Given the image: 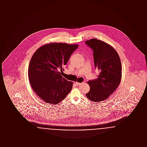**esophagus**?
I'll return each instance as SVG.
<instances>
[{
	"mask_svg": "<svg viewBox=\"0 0 147 147\" xmlns=\"http://www.w3.org/2000/svg\"><path fill=\"white\" fill-rule=\"evenodd\" d=\"M82 84V83H78V82H76V84L77 85H81Z\"/></svg>",
	"mask_w": 147,
	"mask_h": 147,
	"instance_id": "34e87169",
	"label": "esophagus"
}]
</instances>
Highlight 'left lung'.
<instances>
[{"instance_id": "obj_1", "label": "left lung", "mask_w": 147, "mask_h": 147, "mask_svg": "<svg viewBox=\"0 0 147 147\" xmlns=\"http://www.w3.org/2000/svg\"><path fill=\"white\" fill-rule=\"evenodd\" d=\"M85 43L93 50L95 67L100 71L96 79L88 82L90 89L86 96L93 102L102 101L116 90L120 83L121 60L117 51L106 42L92 38Z\"/></svg>"}]
</instances>
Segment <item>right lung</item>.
I'll return each mask as SVG.
<instances>
[{"mask_svg":"<svg viewBox=\"0 0 147 147\" xmlns=\"http://www.w3.org/2000/svg\"><path fill=\"white\" fill-rule=\"evenodd\" d=\"M79 45L51 43L40 47L32 57L28 79L35 93L46 103L57 104L71 91L73 82L62 76L64 65Z\"/></svg>","mask_w":147,"mask_h":147,"instance_id":"1","label":"right lung"}]
</instances>
